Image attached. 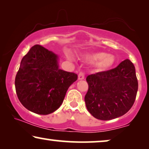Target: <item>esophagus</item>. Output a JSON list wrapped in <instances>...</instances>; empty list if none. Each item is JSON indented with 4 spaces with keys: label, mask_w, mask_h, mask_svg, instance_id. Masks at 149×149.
I'll return each instance as SVG.
<instances>
[{
    "label": "esophagus",
    "mask_w": 149,
    "mask_h": 149,
    "mask_svg": "<svg viewBox=\"0 0 149 149\" xmlns=\"http://www.w3.org/2000/svg\"><path fill=\"white\" fill-rule=\"evenodd\" d=\"M85 78V73L83 72H80L78 75V79L79 80H82V79H84Z\"/></svg>",
    "instance_id": "esophagus-1"
}]
</instances>
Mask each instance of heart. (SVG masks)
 Returning <instances> with one entry per match:
<instances>
[{"mask_svg":"<svg viewBox=\"0 0 149 149\" xmlns=\"http://www.w3.org/2000/svg\"><path fill=\"white\" fill-rule=\"evenodd\" d=\"M85 57L91 61H93V62L97 61L96 65L97 68L101 70H105L111 67L115 60L114 57L112 55L106 54L103 52L91 53V54H87Z\"/></svg>","mask_w":149,"mask_h":149,"instance_id":"1","label":"heart"}]
</instances>
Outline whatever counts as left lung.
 <instances>
[{
  "mask_svg": "<svg viewBox=\"0 0 149 149\" xmlns=\"http://www.w3.org/2000/svg\"><path fill=\"white\" fill-rule=\"evenodd\" d=\"M85 102L95 118L111 120L125 115L135 102L138 83L135 67L125 60L115 68L88 75Z\"/></svg>",
  "mask_w": 149,
  "mask_h": 149,
  "instance_id": "obj_1",
  "label": "left lung"
}]
</instances>
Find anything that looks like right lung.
Returning a JSON list of instances; mask_svg holds the SVG:
<instances>
[{"mask_svg":"<svg viewBox=\"0 0 149 149\" xmlns=\"http://www.w3.org/2000/svg\"><path fill=\"white\" fill-rule=\"evenodd\" d=\"M77 78L75 73L58 68L56 54L35 45L21 61L15 80L16 93L26 109L48 115L60 107L68 87Z\"/></svg>","mask_w":149,"mask_h":149,"instance_id":"right-lung-1","label":"right lung"}]
</instances>
